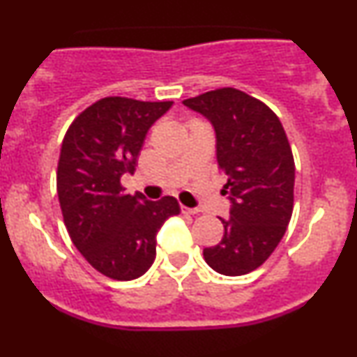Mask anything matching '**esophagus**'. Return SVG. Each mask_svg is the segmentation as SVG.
<instances>
[{
  "instance_id": "esophagus-1",
  "label": "esophagus",
  "mask_w": 357,
  "mask_h": 357,
  "mask_svg": "<svg viewBox=\"0 0 357 357\" xmlns=\"http://www.w3.org/2000/svg\"><path fill=\"white\" fill-rule=\"evenodd\" d=\"M181 213L183 215H198L199 210L198 208H188V206H184V204H181Z\"/></svg>"
}]
</instances>
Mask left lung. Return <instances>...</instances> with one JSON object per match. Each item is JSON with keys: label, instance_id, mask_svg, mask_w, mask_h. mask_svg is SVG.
Returning a JSON list of instances; mask_svg holds the SVG:
<instances>
[{"label": "left lung", "instance_id": "8db88e82", "mask_svg": "<svg viewBox=\"0 0 357 357\" xmlns=\"http://www.w3.org/2000/svg\"><path fill=\"white\" fill-rule=\"evenodd\" d=\"M215 127L218 169L227 174L230 220L225 235L203 250L206 264L221 275L250 273L280 243L294 210L296 165L289 139L264 102L223 87L183 100Z\"/></svg>", "mask_w": 357, "mask_h": 357}]
</instances>
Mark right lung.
Segmentation results:
<instances>
[{
	"mask_svg": "<svg viewBox=\"0 0 357 357\" xmlns=\"http://www.w3.org/2000/svg\"><path fill=\"white\" fill-rule=\"evenodd\" d=\"M173 102L104 97L68 127L61 142L56 192L77 250L102 275L134 280L155 258V235L179 215L173 196L147 202L127 195L122 174L134 173L149 127Z\"/></svg>",
	"mask_w": 357,
	"mask_h": 357,
	"instance_id": "right-lung-1",
	"label": "right lung"
}]
</instances>
